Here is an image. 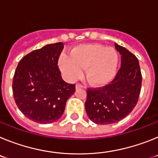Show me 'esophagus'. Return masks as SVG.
Returning <instances> with one entry per match:
<instances>
[{
    "label": "esophagus",
    "mask_w": 158,
    "mask_h": 158,
    "mask_svg": "<svg viewBox=\"0 0 158 158\" xmlns=\"http://www.w3.org/2000/svg\"><path fill=\"white\" fill-rule=\"evenodd\" d=\"M85 86L83 85H81V84L80 83H77L76 85V89H85Z\"/></svg>",
    "instance_id": "obj_1"
}]
</instances>
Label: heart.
<instances>
[{"instance_id":"1","label":"heart","mask_w":158,"mask_h":158,"mask_svg":"<svg viewBox=\"0 0 158 158\" xmlns=\"http://www.w3.org/2000/svg\"><path fill=\"white\" fill-rule=\"evenodd\" d=\"M118 55L115 48L101 44H82L72 49L70 57L62 56L59 65L70 79H77L85 69L86 79L92 85L103 86L116 73Z\"/></svg>"}]
</instances>
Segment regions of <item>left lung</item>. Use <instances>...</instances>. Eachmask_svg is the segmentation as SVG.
<instances>
[{"instance_id": "obj_1", "label": "left lung", "mask_w": 158, "mask_h": 158, "mask_svg": "<svg viewBox=\"0 0 158 158\" xmlns=\"http://www.w3.org/2000/svg\"><path fill=\"white\" fill-rule=\"evenodd\" d=\"M121 55V66L108 85L87 89L85 110L90 120L106 125L122 120L136 106L142 87L138 58L127 49L115 43Z\"/></svg>"}]
</instances>
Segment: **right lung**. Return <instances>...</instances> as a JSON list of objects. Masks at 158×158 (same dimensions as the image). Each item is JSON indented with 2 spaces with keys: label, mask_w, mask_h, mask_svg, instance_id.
Wrapping results in <instances>:
<instances>
[{
  "label": "right lung",
  "mask_w": 158,
  "mask_h": 158,
  "mask_svg": "<svg viewBox=\"0 0 158 158\" xmlns=\"http://www.w3.org/2000/svg\"><path fill=\"white\" fill-rule=\"evenodd\" d=\"M62 42L44 46L25 55L12 81L14 100L25 116L38 123H51L61 118L75 85L64 81L58 62Z\"/></svg>",
  "instance_id": "1"
}]
</instances>
